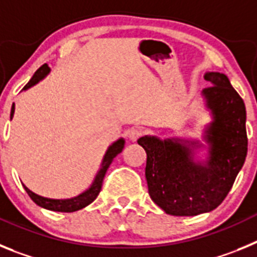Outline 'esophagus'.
Wrapping results in <instances>:
<instances>
[{
  "label": "esophagus",
  "instance_id": "obj_1",
  "mask_svg": "<svg viewBox=\"0 0 257 257\" xmlns=\"http://www.w3.org/2000/svg\"><path fill=\"white\" fill-rule=\"evenodd\" d=\"M142 135H143V131L140 130V128H133V130L128 133V139H130L131 142H136V140L139 139Z\"/></svg>",
  "mask_w": 257,
  "mask_h": 257
}]
</instances>
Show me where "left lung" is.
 I'll use <instances>...</instances> for the list:
<instances>
[{
	"label": "left lung",
	"mask_w": 257,
	"mask_h": 257,
	"mask_svg": "<svg viewBox=\"0 0 257 257\" xmlns=\"http://www.w3.org/2000/svg\"><path fill=\"white\" fill-rule=\"evenodd\" d=\"M203 77L211 86L203 88L202 96L212 115L203 134L207 160H194V151L203 147L198 140H161L148 135L138 140L147 152L149 196L174 216H196L215 210L233 187L247 156L242 97L225 74L207 72Z\"/></svg>",
	"instance_id": "obj_1"
}]
</instances>
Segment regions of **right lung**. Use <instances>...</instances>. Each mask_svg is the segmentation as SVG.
<instances>
[{"label":"right lung","mask_w":257,"mask_h":257,"mask_svg":"<svg viewBox=\"0 0 257 257\" xmlns=\"http://www.w3.org/2000/svg\"><path fill=\"white\" fill-rule=\"evenodd\" d=\"M50 68L47 64H44L41 68H38L36 70V73L33 74V77L31 78L28 83L24 86L23 90H28L29 87L32 86H35L36 83H38L41 79H44L45 77L49 74ZM14 112H15V105L13 104L11 106V113H10V119L14 117ZM124 147V140L118 139L117 142L113 143L105 152V156L103 158V162H101L100 170L97 171L96 176H95L94 181H92L91 187L88 188L87 190H85L83 193L78 194L77 197H73V198L69 199H51V198H46V197H41L36 193H33L32 190H29L26 185H23L26 192L28 193V196L31 197V199L35 202L36 205H38L40 207H44L46 210L50 211H58V212H74V211H78L81 208L86 207L88 206L91 202H94V199L99 196V193H100L101 185H103V179L105 176V172L108 170V167L110 166L112 161L114 160V157L117 154H119L122 152Z\"/></svg>","instance_id":"right-lung-1"}]
</instances>
